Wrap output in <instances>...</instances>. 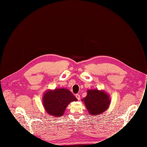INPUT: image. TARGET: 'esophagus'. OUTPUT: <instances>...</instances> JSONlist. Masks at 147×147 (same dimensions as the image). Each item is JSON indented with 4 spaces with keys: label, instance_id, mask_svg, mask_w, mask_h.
<instances>
[{
    "label": "esophagus",
    "instance_id": "34e87169",
    "mask_svg": "<svg viewBox=\"0 0 147 147\" xmlns=\"http://www.w3.org/2000/svg\"><path fill=\"white\" fill-rule=\"evenodd\" d=\"M75 96H76V98H77L78 100H80V95H79V94H76V95H75Z\"/></svg>",
    "mask_w": 147,
    "mask_h": 147
}]
</instances>
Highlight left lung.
Here are the masks:
<instances>
[{"label": "left lung", "mask_w": 147, "mask_h": 147, "mask_svg": "<svg viewBox=\"0 0 147 147\" xmlns=\"http://www.w3.org/2000/svg\"><path fill=\"white\" fill-rule=\"evenodd\" d=\"M82 100L84 102L89 113L94 115L105 111L110 102L107 94L98 90H88L87 96Z\"/></svg>", "instance_id": "1"}]
</instances>
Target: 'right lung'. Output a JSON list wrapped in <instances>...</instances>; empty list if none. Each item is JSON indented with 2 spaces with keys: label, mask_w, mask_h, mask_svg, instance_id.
Listing matches in <instances>:
<instances>
[{
  "label": "right lung",
  "mask_w": 147,
  "mask_h": 147,
  "mask_svg": "<svg viewBox=\"0 0 147 147\" xmlns=\"http://www.w3.org/2000/svg\"><path fill=\"white\" fill-rule=\"evenodd\" d=\"M77 99L67 89L60 88L47 91L43 98L44 107L49 114L59 117L63 115L67 105Z\"/></svg>",
  "instance_id": "right-lung-1"
}]
</instances>
